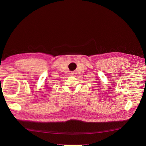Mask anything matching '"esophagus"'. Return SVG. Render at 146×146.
Listing matches in <instances>:
<instances>
[{
  "label": "esophagus",
  "instance_id": "obj_1",
  "mask_svg": "<svg viewBox=\"0 0 146 146\" xmlns=\"http://www.w3.org/2000/svg\"><path fill=\"white\" fill-rule=\"evenodd\" d=\"M75 74H76V73L74 72H71V73H70V76H74Z\"/></svg>",
  "mask_w": 146,
  "mask_h": 146
}]
</instances>
